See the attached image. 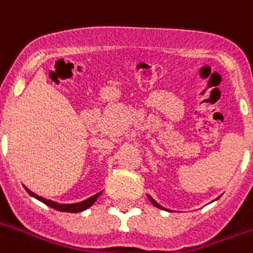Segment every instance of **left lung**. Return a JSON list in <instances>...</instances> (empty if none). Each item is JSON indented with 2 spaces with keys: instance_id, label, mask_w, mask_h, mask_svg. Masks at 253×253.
Returning <instances> with one entry per match:
<instances>
[{
  "instance_id": "8db88e82",
  "label": "left lung",
  "mask_w": 253,
  "mask_h": 253,
  "mask_svg": "<svg viewBox=\"0 0 253 253\" xmlns=\"http://www.w3.org/2000/svg\"><path fill=\"white\" fill-rule=\"evenodd\" d=\"M148 198H149V201L152 202V203H153V205H154V206H156V207H159V209H163V210H168V209H165V207H163V206H161V205H159V203H157V202L154 201L153 198H152V196H150V195H148ZM168 211H169V210H168Z\"/></svg>"
}]
</instances>
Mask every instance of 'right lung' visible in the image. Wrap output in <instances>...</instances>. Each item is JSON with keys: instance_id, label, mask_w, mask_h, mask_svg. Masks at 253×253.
Segmentation results:
<instances>
[{"instance_id": "obj_1", "label": "right lung", "mask_w": 253, "mask_h": 253, "mask_svg": "<svg viewBox=\"0 0 253 253\" xmlns=\"http://www.w3.org/2000/svg\"><path fill=\"white\" fill-rule=\"evenodd\" d=\"M24 188L27 190V192H28L31 196L36 198L38 201L43 202V203L47 205V206L52 207V209H55V210H58V211H66V212H80V211H84V210H86V209H89V207L93 205L94 202H96V199H97V198L101 195V192H103V191H100L99 194L90 196V198H88V199H85V201L83 202H78V203H66V205H63V203H57V202L46 199V198H43V196L36 195L35 192H32L31 190H28L27 187H24Z\"/></svg>"}]
</instances>
